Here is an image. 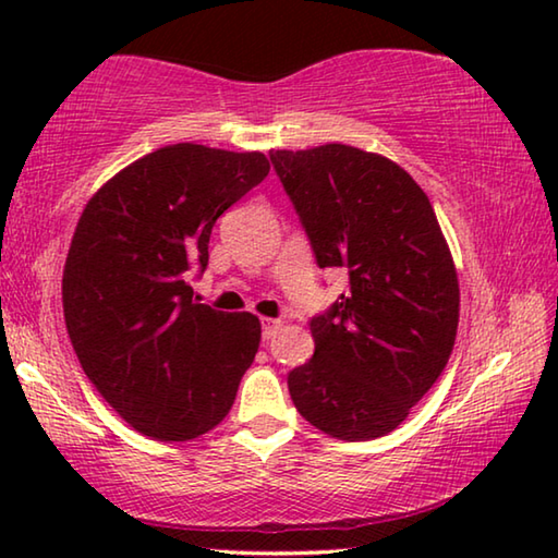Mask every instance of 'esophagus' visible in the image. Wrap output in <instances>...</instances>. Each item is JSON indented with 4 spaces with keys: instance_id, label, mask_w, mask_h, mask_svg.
Listing matches in <instances>:
<instances>
[{
    "instance_id": "34e87169",
    "label": "esophagus",
    "mask_w": 558,
    "mask_h": 558,
    "mask_svg": "<svg viewBox=\"0 0 558 558\" xmlns=\"http://www.w3.org/2000/svg\"><path fill=\"white\" fill-rule=\"evenodd\" d=\"M260 325H263V337L270 339L276 335V329L280 327V319H272V317H260Z\"/></svg>"
}]
</instances>
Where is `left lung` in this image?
Listing matches in <instances>:
<instances>
[{
  "mask_svg": "<svg viewBox=\"0 0 558 558\" xmlns=\"http://www.w3.org/2000/svg\"><path fill=\"white\" fill-rule=\"evenodd\" d=\"M319 268L349 290L310 319L315 354L288 374L305 421L339 440L401 426L456 344L460 288L436 211L409 172L349 145L270 153Z\"/></svg>",
  "mask_w": 558,
  "mask_h": 558,
  "instance_id": "left-lung-1",
  "label": "left lung"
}]
</instances>
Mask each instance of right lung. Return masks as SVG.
I'll list each match as a JSON object with an SVG mask.
<instances>
[{"label": "right lung", "mask_w": 558, "mask_h": 558, "mask_svg": "<svg viewBox=\"0 0 558 558\" xmlns=\"http://www.w3.org/2000/svg\"><path fill=\"white\" fill-rule=\"evenodd\" d=\"M260 153L179 143L137 159L93 196L63 270V315L93 386L132 428L192 440L231 411L260 344L251 313L202 305L219 216L268 177Z\"/></svg>", "instance_id": "1"}]
</instances>
